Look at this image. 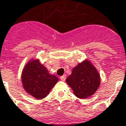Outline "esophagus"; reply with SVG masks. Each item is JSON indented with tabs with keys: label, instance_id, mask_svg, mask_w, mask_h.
Here are the masks:
<instances>
[{
	"label": "esophagus",
	"instance_id": "34e87169",
	"mask_svg": "<svg viewBox=\"0 0 126 126\" xmlns=\"http://www.w3.org/2000/svg\"><path fill=\"white\" fill-rule=\"evenodd\" d=\"M60 79H61V81H65V79H66V76H65V75H63V76H61L60 78Z\"/></svg>",
	"mask_w": 126,
	"mask_h": 126
}]
</instances>
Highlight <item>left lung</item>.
Returning <instances> with one entry per match:
<instances>
[{
	"mask_svg": "<svg viewBox=\"0 0 126 126\" xmlns=\"http://www.w3.org/2000/svg\"><path fill=\"white\" fill-rule=\"evenodd\" d=\"M76 96L84 99L95 93L101 84V77L90 60L86 59L79 63L66 79Z\"/></svg>",
	"mask_w": 126,
	"mask_h": 126,
	"instance_id": "8db88e82",
	"label": "left lung"
}]
</instances>
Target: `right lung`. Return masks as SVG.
Wrapping results in <instances>:
<instances>
[{"label": "right lung", "instance_id": "obj_1", "mask_svg": "<svg viewBox=\"0 0 126 126\" xmlns=\"http://www.w3.org/2000/svg\"><path fill=\"white\" fill-rule=\"evenodd\" d=\"M22 86L25 91L36 99L47 97L59 79L50 74L39 59L31 58L22 70Z\"/></svg>", "mask_w": 126, "mask_h": 126}]
</instances>
